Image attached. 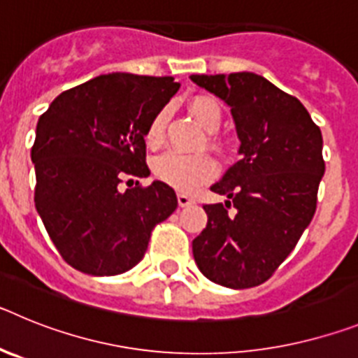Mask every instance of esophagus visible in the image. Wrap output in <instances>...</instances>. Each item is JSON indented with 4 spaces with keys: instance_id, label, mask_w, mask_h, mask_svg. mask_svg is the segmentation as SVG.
<instances>
[{
    "instance_id": "esophagus-1",
    "label": "esophagus",
    "mask_w": 358,
    "mask_h": 358,
    "mask_svg": "<svg viewBox=\"0 0 358 358\" xmlns=\"http://www.w3.org/2000/svg\"><path fill=\"white\" fill-rule=\"evenodd\" d=\"M177 202H179V206L181 208H186V206H192V204H195V201L189 195L186 194H177Z\"/></svg>"
}]
</instances>
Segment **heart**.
<instances>
[{
    "label": "heart",
    "mask_w": 358,
    "mask_h": 358,
    "mask_svg": "<svg viewBox=\"0 0 358 358\" xmlns=\"http://www.w3.org/2000/svg\"><path fill=\"white\" fill-rule=\"evenodd\" d=\"M188 110L192 113L197 123L206 131H217L222 122V107L208 94H197L189 98ZM169 110L159 109L148 122L145 129V141L148 147H159L164 140ZM154 176L164 185L172 186L179 192H192L202 182L211 181L217 173V163L210 154H179V152H166L157 157L152 164Z\"/></svg>",
    "instance_id": "b5f03b06"
}]
</instances>
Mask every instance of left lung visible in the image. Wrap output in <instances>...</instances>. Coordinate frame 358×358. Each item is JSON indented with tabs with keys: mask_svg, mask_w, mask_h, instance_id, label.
<instances>
[{
	"mask_svg": "<svg viewBox=\"0 0 358 358\" xmlns=\"http://www.w3.org/2000/svg\"><path fill=\"white\" fill-rule=\"evenodd\" d=\"M231 107L240 161L204 204L206 229L194 240L201 273L218 285L249 289L267 281L296 248L317 208L324 173L321 129L292 94L256 73L192 75Z\"/></svg>",
	"mask_w": 358,
	"mask_h": 358,
	"instance_id": "1",
	"label": "left lung"
}]
</instances>
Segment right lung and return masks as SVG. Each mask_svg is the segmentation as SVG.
Listing matches in <instances>:
<instances>
[{"label": "right lung", "mask_w": 358, "mask_h": 358, "mask_svg": "<svg viewBox=\"0 0 358 358\" xmlns=\"http://www.w3.org/2000/svg\"><path fill=\"white\" fill-rule=\"evenodd\" d=\"M172 77L109 73L64 91L37 122V213L66 264L91 276L134 267L152 229L177 208L176 192L154 181L120 189L123 177H147L145 129L177 93Z\"/></svg>", "instance_id": "1"}]
</instances>
